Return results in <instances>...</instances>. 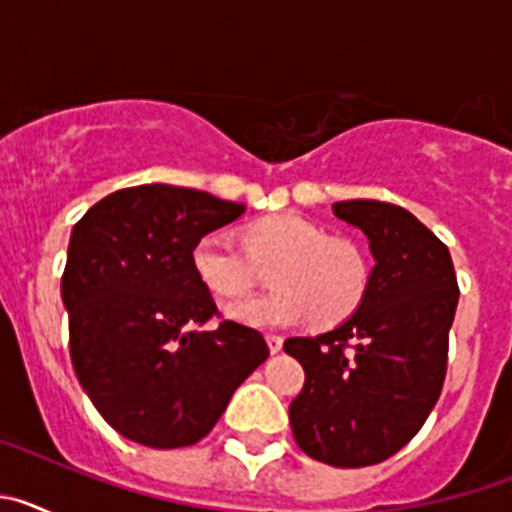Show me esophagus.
<instances>
[{
	"mask_svg": "<svg viewBox=\"0 0 512 512\" xmlns=\"http://www.w3.org/2000/svg\"><path fill=\"white\" fill-rule=\"evenodd\" d=\"M266 343H269V351H271V354H279V351H282L284 338L277 336V333H269V336H266Z\"/></svg>",
	"mask_w": 512,
	"mask_h": 512,
	"instance_id": "esophagus-1",
	"label": "esophagus"
}]
</instances>
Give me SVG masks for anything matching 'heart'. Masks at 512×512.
<instances>
[{
	"mask_svg": "<svg viewBox=\"0 0 512 512\" xmlns=\"http://www.w3.org/2000/svg\"><path fill=\"white\" fill-rule=\"evenodd\" d=\"M243 254L210 233L192 251L194 274L220 297H243L266 274L271 292L233 302L228 315L256 328H284L307 318L315 325L346 320L364 300L372 266L364 246L348 235H328L300 215H269L243 228Z\"/></svg>",
	"mask_w": 512,
	"mask_h": 512,
	"instance_id": "1",
	"label": "heart"
}]
</instances>
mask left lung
I'll return each instance as SVG.
<instances>
[{"mask_svg":"<svg viewBox=\"0 0 512 512\" xmlns=\"http://www.w3.org/2000/svg\"><path fill=\"white\" fill-rule=\"evenodd\" d=\"M333 212L364 230L377 264L346 323L284 341L305 369L289 423L307 456L356 469L395 456L431 415L449 366L459 284L449 248L408 210L348 200Z\"/></svg>","mask_w":512,"mask_h":512,"instance_id":"1","label":"left lung"}]
</instances>
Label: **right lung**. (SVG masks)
<instances>
[{
  "label": "right lung",
  "instance_id": "obj_1",
  "mask_svg": "<svg viewBox=\"0 0 512 512\" xmlns=\"http://www.w3.org/2000/svg\"><path fill=\"white\" fill-rule=\"evenodd\" d=\"M243 210L200 189L143 184L107 194L71 230L61 277L71 364L120 436L151 449L202 441L269 356L256 328H202L220 310L192 251Z\"/></svg>",
  "mask_w": 512,
  "mask_h": 512
}]
</instances>
